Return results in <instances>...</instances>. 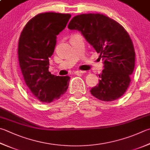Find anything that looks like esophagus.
<instances>
[{
	"label": "esophagus",
	"mask_w": 150,
	"mask_h": 150,
	"mask_svg": "<svg viewBox=\"0 0 150 150\" xmlns=\"http://www.w3.org/2000/svg\"><path fill=\"white\" fill-rule=\"evenodd\" d=\"M86 72V71H83V70H76L74 72L75 74H83Z\"/></svg>",
	"instance_id": "esophagus-1"
}]
</instances>
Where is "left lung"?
<instances>
[{
    "mask_svg": "<svg viewBox=\"0 0 150 150\" xmlns=\"http://www.w3.org/2000/svg\"><path fill=\"white\" fill-rule=\"evenodd\" d=\"M68 28L80 32L103 61L104 69L98 75L99 83L90 90L91 95L103 101L121 97L131 83L134 68V48L127 32L117 22L100 13L76 16Z\"/></svg>",
    "mask_w": 150,
    "mask_h": 150,
    "instance_id": "left-lung-1",
    "label": "left lung"
}]
</instances>
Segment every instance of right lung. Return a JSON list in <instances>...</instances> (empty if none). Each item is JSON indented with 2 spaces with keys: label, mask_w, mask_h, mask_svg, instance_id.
<instances>
[{
  "label": "right lung",
  "mask_w": 150,
  "mask_h": 150,
  "mask_svg": "<svg viewBox=\"0 0 150 150\" xmlns=\"http://www.w3.org/2000/svg\"><path fill=\"white\" fill-rule=\"evenodd\" d=\"M70 14H38L25 25L18 44V58L25 83L42 103L57 100L69 87V76L51 74L50 57L56 46L57 35L66 27Z\"/></svg>",
  "instance_id": "right-lung-1"
}]
</instances>
